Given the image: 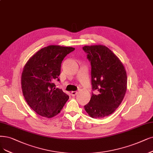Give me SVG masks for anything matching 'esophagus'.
I'll use <instances>...</instances> for the list:
<instances>
[{"instance_id":"esophagus-1","label":"esophagus","mask_w":153,"mask_h":153,"mask_svg":"<svg viewBox=\"0 0 153 153\" xmlns=\"http://www.w3.org/2000/svg\"><path fill=\"white\" fill-rule=\"evenodd\" d=\"M77 93V91H72L71 92V95L72 97H74V96L76 95V94Z\"/></svg>"}]
</instances>
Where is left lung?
<instances>
[{"instance_id":"1","label":"left lung","mask_w":153,"mask_h":153,"mask_svg":"<svg viewBox=\"0 0 153 153\" xmlns=\"http://www.w3.org/2000/svg\"><path fill=\"white\" fill-rule=\"evenodd\" d=\"M83 50L91 65V84L93 91L89 102L84 106L88 115L102 118L114 113L127 91V73L117 56L104 45L84 46Z\"/></svg>"}]
</instances>
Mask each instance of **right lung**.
Segmentation results:
<instances>
[{
	"label": "right lung",
	"instance_id": "1",
	"mask_svg": "<svg viewBox=\"0 0 153 153\" xmlns=\"http://www.w3.org/2000/svg\"><path fill=\"white\" fill-rule=\"evenodd\" d=\"M74 48L49 45L39 50L28 60L21 75L22 93L31 108L37 114L52 118L60 112L69 97L54 82L60 74L65 56Z\"/></svg>",
	"mask_w": 153,
	"mask_h": 153
}]
</instances>
